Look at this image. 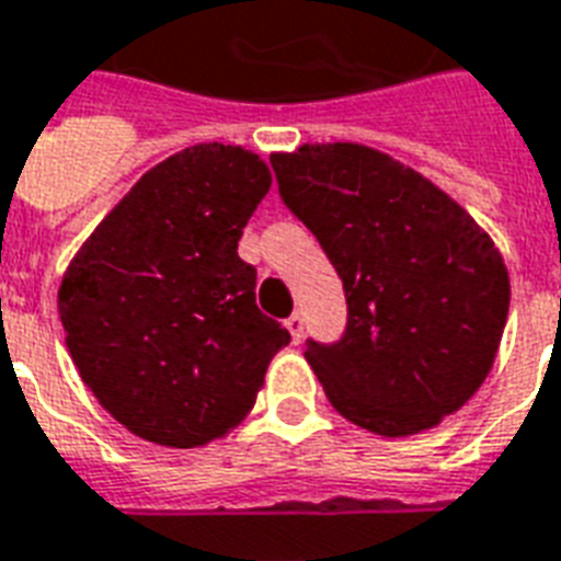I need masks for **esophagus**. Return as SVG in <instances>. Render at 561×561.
<instances>
[{
	"label": "esophagus",
	"mask_w": 561,
	"mask_h": 561,
	"mask_svg": "<svg viewBox=\"0 0 561 561\" xmlns=\"http://www.w3.org/2000/svg\"><path fill=\"white\" fill-rule=\"evenodd\" d=\"M285 327H288V333H291L294 344H300L302 342V314L300 312H294L288 321H285Z\"/></svg>",
	"instance_id": "esophagus-1"
}]
</instances>
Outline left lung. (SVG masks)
<instances>
[{"label":"left lung","mask_w":561,"mask_h":561,"mask_svg":"<svg viewBox=\"0 0 561 561\" xmlns=\"http://www.w3.org/2000/svg\"><path fill=\"white\" fill-rule=\"evenodd\" d=\"M270 163L344 282V339L306 347L330 404L380 437L437 428L479 392L500 351L512 285L493 238L449 193L368 145L306 142Z\"/></svg>","instance_id":"8db88e82"}]
</instances>
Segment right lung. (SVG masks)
Instances as JSON below:
<instances>
[{
	"mask_svg": "<svg viewBox=\"0 0 561 561\" xmlns=\"http://www.w3.org/2000/svg\"><path fill=\"white\" fill-rule=\"evenodd\" d=\"M273 175L243 145L198 142L148 169L59 285L82 383L136 437L193 449L238 428L291 335L259 312L243 226Z\"/></svg>",
	"mask_w": 561,
	"mask_h": 561,
	"instance_id": "1",
	"label": "right lung"
}]
</instances>
